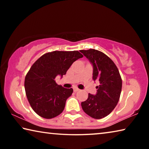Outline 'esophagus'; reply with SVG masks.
I'll use <instances>...</instances> for the list:
<instances>
[{"label": "esophagus", "instance_id": "esophagus-1", "mask_svg": "<svg viewBox=\"0 0 149 149\" xmlns=\"http://www.w3.org/2000/svg\"><path fill=\"white\" fill-rule=\"evenodd\" d=\"M79 91V88H77V87H74V92H77V91Z\"/></svg>", "mask_w": 149, "mask_h": 149}]
</instances>
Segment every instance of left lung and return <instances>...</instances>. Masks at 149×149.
I'll return each instance as SVG.
<instances>
[{
  "mask_svg": "<svg viewBox=\"0 0 149 149\" xmlns=\"http://www.w3.org/2000/svg\"><path fill=\"white\" fill-rule=\"evenodd\" d=\"M93 66V79L99 81L95 95L89 93L81 102L84 112L95 119H101L110 114L119 101L122 80L114 62L107 55L95 49L80 50Z\"/></svg>",
  "mask_w": 149,
  "mask_h": 149,
  "instance_id": "1",
  "label": "left lung"
}]
</instances>
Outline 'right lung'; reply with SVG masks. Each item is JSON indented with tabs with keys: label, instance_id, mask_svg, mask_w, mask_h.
Instances as JSON below:
<instances>
[{
	"label": "right lung",
	"instance_id": "add662e5",
	"mask_svg": "<svg viewBox=\"0 0 149 149\" xmlns=\"http://www.w3.org/2000/svg\"><path fill=\"white\" fill-rule=\"evenodd\" d=\"M83 55L77 50L53 51L41 56L32 65L25 77L27 100L36 114L46 119L56 117L63 112L65 101L73 89L58 85L55 78L66 74L75 60Z\"/></svg>",
	"mask_w": 149,
	"mask_h": 149
}]
</instances>
